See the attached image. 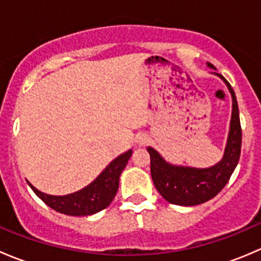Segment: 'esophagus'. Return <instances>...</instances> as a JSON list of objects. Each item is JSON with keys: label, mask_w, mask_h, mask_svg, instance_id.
I'll return each mask as SVG.
<instances>
[{"label": "esophagus", "mask_w": 261, "mask_h": 261, "mask_svg": "<svg viewBox=\"0 0 261 261\" xmlns=\"http://www.w3.org/2000/svg\"><path fill=\"white\" fill-rule=\"evenodd\" d=\"M136 143H138L139 146H145L146 144L149 143V138L145 135H141V136H139L138 140H136Z\"/></svg>", "instance_id": "obj_1"}]
</instances>
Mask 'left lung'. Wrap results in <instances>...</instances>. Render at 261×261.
Returning <instances> with one entry per match:
<instances>
[{
	"label": "left lung",
	"instance_id": "left-lung-1",
	"mask_svg": "<svg viewBox=\"0 0 261 261\" xmlns=\"http://www.w3.org/2000/svg\"><path fill=\"white\" fill-rule=\"evenodd\" d=\"M208 67L213 68V65L208 64ZM215 74L222 78L232 96L230 134L222 160L207 169L177 167L165 162L156 150L150 146L147 147L150 154V170L155 188L169 203L179 206H196L212 199L227 184L240 159L243 133L235 92L222 75L218 73Z\"/></svg>",
	"mask_w": 261,
	"mask_h": 261
}]
</instances>
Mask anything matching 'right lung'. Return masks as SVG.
<instances>
[{"label": "right lung", "instance_id": "1", "mask_svg": "<svg viewBox=\"0 0 261 261\" xmlns=\"http://www.w3.org/2000/svg\"><path fill=\"white\" fill-rule=\"evenodd\" d=\"M133 150H128L125 154L116 158L114 162L98 175L97 179L92 181L89 186L75 193L67 196H50L38 191L34 186L29 183L36 196L46 203L50 208L57 212L69 216H89L97 213L110 206L115 198L118 189V179L121 172L125 169Z\"/></svg>", "mask_w": 261, "mask_h": 261}]
</instances>
